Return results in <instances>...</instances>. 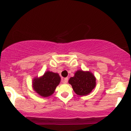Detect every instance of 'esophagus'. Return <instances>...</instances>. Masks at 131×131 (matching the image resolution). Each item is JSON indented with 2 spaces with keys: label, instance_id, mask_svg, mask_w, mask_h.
<instances>
[{
  "label": "esophagus",
  "instance_id": "1",
  "mask_svg": "<svg viewBox=\"0 0 131 131\" xmlns=\"http://www.w3.org/2000/svg\"><path fill=\"white\" fill-rule=\"evenodd\" d=\"M68 78H66L63 79V82L64 84H67L68 83Z\"/></svg>",
  "mask_w": 131,
  "mask_h": 131
}]
</instances>
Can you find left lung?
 <instances>
[{"mask_svg": "<svg viewBox=\"0 0 131 131\" xmlns=\"http://www.w3.org/2000/svg\"><path fill=\"white\" fill-rule=\"evenodd\" d=\"M68 82L76 94L81 96L87 95L95 87L96 78L90 71L78 70L73 77L70 78Z\"/></svg>", "mask_w": 131, "mask_h": 131, "instance_id": "1", "label": "left lung"}]
</instances>
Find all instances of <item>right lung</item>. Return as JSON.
Segmentation results:
<instances>
[{"label": "right lung", "instance_id": "1", "mask_svg": "<svg viewBox=\"0 0 131 131\" xmlns=\"http://www.w3.org/2000/svg\"><path fill=\"white\" fill-rule=\"evenodd\" d=\"M60 80L58 73L47 71L42 76L33 79L32 87L36 92L41 97H48L53 94Z\"/></svg>", "mask_w": 131, "mask_h": 131}]
</instances>
